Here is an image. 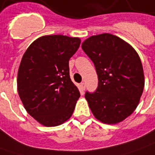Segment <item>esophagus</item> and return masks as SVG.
<instances>
[{
	"label": "esophagus",
	"instance_id": "esophagus-1",
	"mask_svg": "<svg viewBox=\"0 0 155 155\" xmlns=\"http://www.w3.org/2000/svg\"><path fill=\"white\" fill-rule=\"evenodd\" d=\"M80 88H81V90L84 91V89H85V84H84V82H82L80 84Z\"/></svg>",
	"mask_w": 155,
	"mask_h": 155
}]
</instances>
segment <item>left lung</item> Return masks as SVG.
I'll return each instance as SVG.
<instances>
[{
	"label": "left lung",
	"mask_w": 155,
	"mask_h": 155,
	"mask_svg": "<svg viewBox=\"0 0 155 155\" xmlns=\"http://www.w3.org/2000/svg\"><path fill=\"white\" fill-rule=\"evenodd\" d=\"M82 49L94 63L98 77L96 91L85 92L90 109L104 123L122 122L134 112L143 92L140 57L126 41L110 33L90 37Z\"/></svg>",
	"instance_id": "1"
}]
</instances>
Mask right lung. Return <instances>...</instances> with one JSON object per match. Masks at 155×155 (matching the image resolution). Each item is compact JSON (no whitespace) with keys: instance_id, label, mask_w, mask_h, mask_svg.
Wrapping results in <instances>:
<instances>
[{"instance_id":"add662e5","label":"right lung","mask_w":155,"mask_h":155,"mask_svg":"<svg viewBox=\"0 0 155 155\" xmlns=\"http://www.w3.org/2000/svg\"><path fill=\"white\" fill-rule=\"evenodd\" d=\"M79 38L46 35L33 41L22 57L17 88L27 113L44 126L62 124L71 116L80 97L70 78L69 60Z\"/></svg>"}]
</instances>
